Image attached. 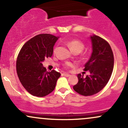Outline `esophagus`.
I'll return each instance as SVG.
<instances>
[{"instance_id":"1","label":"esophagus","mask_w":128,"mask_h":128,"mask_svg":"<svg viewBox=\"0 0 128 128\" xmlns=\"http://www.w3.org/2000/svg\"><path fill=\"white\" fill-rule=\"evenodd\" d=\"M62 74H63V75H64V76H65L66 77H69V76H70V74H68V73H63Z\"/></svg>"}]
</instances>
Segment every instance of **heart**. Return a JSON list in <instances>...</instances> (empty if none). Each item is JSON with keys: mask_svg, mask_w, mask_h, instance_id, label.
<instances>
[{"mask_svg": "<svg viewBox=\"0 0 128 128\" xmlns=\"http://www.w3.org/2000/svg\"><path fill=\"white\" fill-rule=\"evenodd\" d=\"M67 44H68V46H69V48H70V49L74 53H80L84 49V44L83 42L79 40H74L70 41ZM55 50L56 49L54 50V52H55ZM72 64L71 62H67L65 64V68H67L68 67H72Z\"/></svg>", "mask_w": 128, "mask_h": 128, "instance_id": "obj_1", "label": "heart"}]
</instances>
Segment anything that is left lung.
Listing matches in <instances>:
<instances>
[{
	"instance_id": "8db88e82",
	"label": "left lung",
	"mask_w": 128,
	"mask_h": 128,
	"mask_svg": "<svg viewBox=\"0 0 128 128\" xmlns=\"http://www.w3.org/2000/svg\"><path fill=\"white\" fill-rule=\"evenodd\" d=\"M90 38L92 52L84 69L90 74L85 78L83 75L78 74V82L73 86L76 92L85 96H92L102 90L109 81L114 67V55L109 43L95 35Z\"/></svg>"
}]
</instances>
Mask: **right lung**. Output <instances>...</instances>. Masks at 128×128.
I'll return each mask as SVG.
<instances>
[{"label":"right lung","instance_id":"obj_1","mask_svg":"<svg viewBox=\"0 0 128 128\" xmlns=\"http://www.w3.org/2000/svg\"><path fill=\"white\" fill-rule=\"evenodd\" d=\"M58 38L49 34L37 35L25 42L17 56L16 70L18 79L33 96L44 97L52 92L61 76L54 70L47 72L42 64L52 56Z\"/></svg>","mask_w":128,"mask_h":128}]
</instances>
